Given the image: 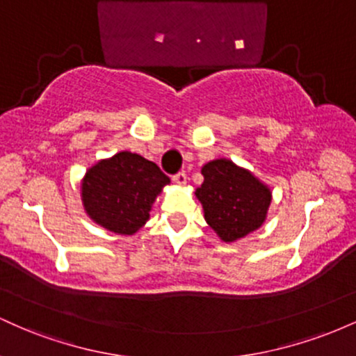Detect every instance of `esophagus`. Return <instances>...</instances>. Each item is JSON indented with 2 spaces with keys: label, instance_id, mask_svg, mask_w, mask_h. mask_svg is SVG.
<instances>
[{
  "label": "esophagus",
  "instance_id": "obj_1",
  "mask_svg": "<svg viewBox=\"0 0 356 356\" xmlns=\"http://www.w3.org/2000/svg\"><path fill=\"white\" fill-rule=\"evenodd\" d=\"M174 184H177V186H186L187 184V174L186 172H177L172 177Z\"/></svg>",
  "mask_w": 356,
  "mask_h": 356
}]
</instances>
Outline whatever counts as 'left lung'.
Returning <instances> with one entry per match:
<instances>
[{
    "instance_id": "left-lung-1",
    "label": "left lung",
    "mask_w": 356,
    "mask_h": 356,
    "mask_svg": "<svg viewBox=\"0 0 356 356\" xmlns=\"http://www.w3.org/2000/svg\"><path fill=\"white\" fill-rule=\"evenodd\" d=\"M204 182L195 189L204 219L224 243H234L259 229L266 220L271 189L248 169L229 159H216L202 167Z\"/></svg>"
}]
</instances>
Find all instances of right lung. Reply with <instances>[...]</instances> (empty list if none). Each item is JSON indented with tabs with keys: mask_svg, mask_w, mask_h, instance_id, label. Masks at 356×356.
<instances>
[{
	"mask_svg": "<svg viewBox=\"0 0 356 356\" xmlns=\"http://www.w3.org/2000/svg\"><path fill=\"white\" fill-rule=\"evenodd\" d=\"M170 179L138 154L118 152L97 162L81 181V202L88 218L110 232L132 236Z\"/></svg>",
	"mask_w": 356,
	"mask_h": 356,
	"instance_id": "obj_1",
	"label": "right lung"
}]
</instances>
